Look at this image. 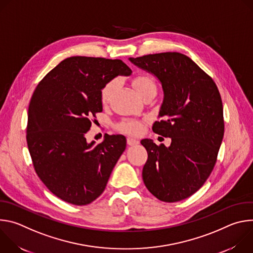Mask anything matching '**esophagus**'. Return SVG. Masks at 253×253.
I'll return each mask as SVG.
<instances>
[{"instance_id": "esophagus-1", "label": "esophagus", "mask_w": 253, "mask_h": 253, "mask_svg": "<svg viewBox=\"0 0 253 253\" xmlns=\"http://www.w3.org/2000/svg\"><path fill=\"white\" fill-rule=\"evenodd\" d=\"M139 143V141L133 137H128L127 138V144L130 146H133V145H137V144Z\"/></svg>"}]
</instances>
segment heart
Returning a JSON list of instances; mask_svg holds the SVG:
<instances>
[{"mask_svg":"<svg viewBox=\"0 0 253 253\" xmlns=\"http://www.w3.org/2000/svg\"><path fill=\"white\" fill-rule=\"evenodd\" d=\"M133 85L140 96L144 93H147L151 90H156V83L155 80L147 75V74H139L133 80ZM118 88V81L117 80H110L108 81L101 89L100 92V99L102 104L107 105L109 103ZM117 129L126 132L129 134H139L143 129V123L139 120L135 119H125L121 121L117 125Z\"/></svg>","mask_w":253,"mask_h":253,"instance_id":"obj_1","label":"heart"}]
</instances>
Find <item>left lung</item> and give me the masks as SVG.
Listing matches in <instances>:
<instances>
[{
    "mask_svg": "<svg viewBox=\"0 0 253 253\" xmlns=\"http://www.w3.org/2000/svg\"><path fill=\"white\" fill-rule=\"evenodd\" d=\"M161 83L163 101L152 129L171 138L156 145L143 139L148 159L142 177L159 200L177 202L194 194L216 163L224 134L223 106L214 81L189 57L177 52L129 58Z\"/></svg>",
    "mask_w": 253,
    "mask_h": 253,
    "instance_id": "1",
    "label": "left lung"
}]
</instances>
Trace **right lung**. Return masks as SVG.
<instances>
[{
  "mask_svg": "<svg viewBox=\"0 0 253 253\" xmlns=\"http://www.w3.org/2000/svg\"><path fill=\"white\" fill-rule=\"evenodd\" d=\"M121 60L70 57L60 62L35 89L28 111L27 144L36 173L60 199L87 205L104 191L126 148L123 135L88 143L90 118L102 111V87L130 76Z\"/></svg>",
  "mask_w": 253,
  "mask_h": 253,
  "instance_id": "right-lung-1",
  "label": "right lung"
}]
</instances>
